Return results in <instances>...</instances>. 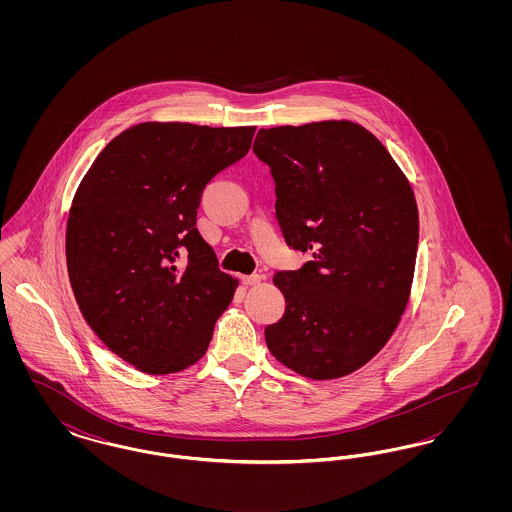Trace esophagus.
I'll return each mask as SVG.
<instances>
[{
  "label": "esophagus",
  "instance_id": "esophagus-1",
  "mask_svg": "<svg viewBox=\"0 0 512 512\" xmlns=\"http://www.w3.org/2000/svg\"><path fill=\"white\" fill-rule=\"evenodd\" d=\"M265 280L263 274H249V276H242V284L244 286H255V284H261Z\"/></svg>",
  "mask_w": 512,
  "mask_h": 512
}]
</instances>
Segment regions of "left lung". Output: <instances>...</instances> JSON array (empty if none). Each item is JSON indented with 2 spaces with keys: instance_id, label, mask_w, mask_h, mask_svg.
<instances>
[{
  "instance_id": "obj_1",
  "label": "left lung",
  "mask_w": 512,
  "mask_h": 512,
  "mask_svg": "<svg viewBox=\"0 0 512 512\" xmlns=\"http://www.w3.org/2000/svg\"><path fill=\"white\" fill-rule=\"evenodd\" d=\"M253 151L274 178L286 244L313 253L274 274L286 311L265 328L268 349L305 378L347 376L388 343L409 303L413 188L380 140L351 121L261 128Z\"/></svg>"
}]
</instances>
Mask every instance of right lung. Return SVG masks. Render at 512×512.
Wrapping results in <instances>:
<instances>
[{"mask_svg": "<svg viewBox=\"0 0 512 512\" xmlns=\"http://www.w3.org/2000/svg\"><path fill=\"white\" fill-rule=\"evenodd\" d=\"M255 126L142 122L82 178L67 220V268L88 326L146 374L197 363L238 280L195 228L203 188L251 147Z\"/></svg>", "mask_w": 512, "mask_h": 512, "instance_id": "right-lung-1", "label": "right lung"}]
</instances>
